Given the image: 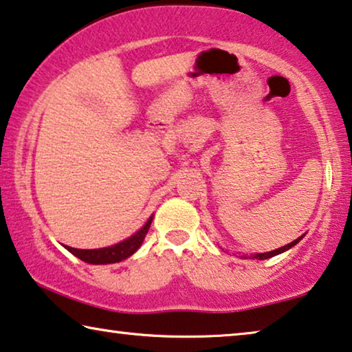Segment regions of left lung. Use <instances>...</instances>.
<instances>
[{"label": "left lung", "instance_id": "1", "mask_svg": "<svg viewBox=\"0 0 352 352\" xmlns=\"http://www.w3.org/2000/svg\"><path fill=\"white\" fill-rule=\"evenodd\" d=\"M302 239H303V235H302V237H298V239L294 240V242L287 243V245H285V246H281V248L274 250V251H269V253H256V254L251 256V258H253V259H259V261H264V259L274 258V256H276V254H281V253H285V251H287V250H289V248H292V246H294V245H297L298 242H300ZM243 258H246V256H243Z\"/></svg>", "mask_w": 352, "mask_h": 352}]
</instances>
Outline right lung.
Returning <instances> with one entry per match:
<instances>
[{
	"mask_svg": "<svg viewBox=\"0 0 352 352\" xmlns=\"http://www.w3.org/2000/svg\"><path fill=\"white\" fill-rule=\"evenodd\" d=\"M153 221V217L148 218V221L144 224V228L138 230L134 235H131L129 239L123 240L117 245L107 246V248H98V250H77L71 248V246H66L67 251H71L72 254L77 256L78 259L83 262H88V264H115V262H120L129 256H133L135 251L140 248L146 232H148L150 224Z\"/></svg>",
	"mask_w": 352,
	"mask_h": 352,
	"instance_id": "right-lung-1",
	"label": "right lung"
}]
</instances>
